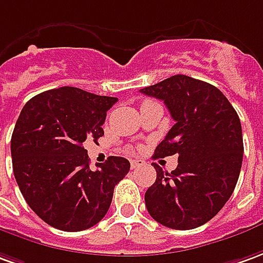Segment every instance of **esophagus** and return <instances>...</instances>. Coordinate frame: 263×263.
Returning a JSON list of instances; mask_svg holds the SVG:
<instances>
[{"label": "esophagus", "mask_w": 263, "mask_h": 263, "mask_svg": "<svg viewBox=\"0 0 263 263\" xmlns=\"http://www.w3.org/2000/svg\"><path fill=\"white\" fill-rule=\"evenodd\" d=\"M142 166H144V160L137 159V160H133V162H132V169H140Z\"/></svg>", "instance_id": "obj_1"}]
</instances>
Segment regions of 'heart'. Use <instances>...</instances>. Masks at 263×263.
I'll use <instances>...</instances> for the list:
<instances>
[{
    "label": "heart",
    "mask_w": 263,
    "mask_h": 263,
    "mask_svg": "<svg viewBox=\"0 0 263 263\" xmlns=\"http://www.w3.org/2000/svg\"><path fill=\"white\" fill-rule=\"evenodd\" d=\"M146 103H147V101H146Z\"/></svg>",
    "instance_id": "b5f03b06"
}]
</instances>
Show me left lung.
<instances>
[{
	"instance_id": "8db88e82",
	"label": "left lung",
	"mask_w": 263,
	"mask_h": 263,
	"mask_svg": "<svg viewBox=\"0 0 263 263\" xmlns=\"http://www.w3.org/2000/svg\"><path fill=\"white\" fill-rule=\"evenodd\" d=\"M140 91L163 100L176 121L153 157L177 155L179 164L167 173L155 163L157 177L144 195L150 216L177 231L204 225L238 183L243 157L238 113L219 88L183 74Z\"/></svg>"
}]
</instances>
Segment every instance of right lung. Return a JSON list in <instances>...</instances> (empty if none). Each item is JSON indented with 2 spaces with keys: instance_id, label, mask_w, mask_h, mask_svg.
Masks as SVG:
<instances>
[{
  "instance_id": "obj_1",
  "label": "right lung",
  "mask_w": 263,
  "mask_h": 263,
  "mask_svg": "<svg viewBox=\"0 0 263 263\" xmlns=\"http://www.w3.org/2000/svg\"><path fill=\"white\" fill-rule=\"evenodd\" d=\"M116 97L60 87L27 101L11 137L12 169L25 202L55 229L79 232L106 216L130 163L110 156L90 169L83 143L104 135Z\"/></svg>"
}]
</instances>
